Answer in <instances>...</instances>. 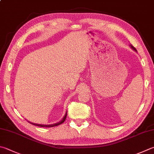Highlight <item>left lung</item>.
<instances>
[{
  "instance_id": "1",
  "label": "left lung",
  "mask_w": 154,
  "mask_h": 154,
  "mask_svg": "<svg viewBox=\"0 0 154 154\" xmlns=\"http://www.w3.org/2000/svg\"><path fill=\"white\" fill-rule=\"evenodd\" d=\"M131 48H132L133 49V50H135V51H136V49H135V48L134 47H133V45H131Z\"/></svg>"
}]
</instances>
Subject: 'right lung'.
Here are the masks:
<instances>
[{
  "instance_id": "obj_1",
  "label": "right lung",
  "mask_w": 154,
  "mask_h": 154,
  "mask_svg": "<svg viewBox=\"0 0 154 154\" xmlns=\"http://www.w3.org/2000/svg\"><path fill=\"white\" fill-rule=\"evenodd\" d=\"M66 116H67V112L66 113V115L64 116V117L63 118V119L60 121V122L57 123H55V124H53V125H40V124H36V123H31L29 122L30 123L34 125H36V126H38V127H56V126H57V125H61L62 123H63V122H64L66 119Z\"/></svg>"
}]
</instances>
